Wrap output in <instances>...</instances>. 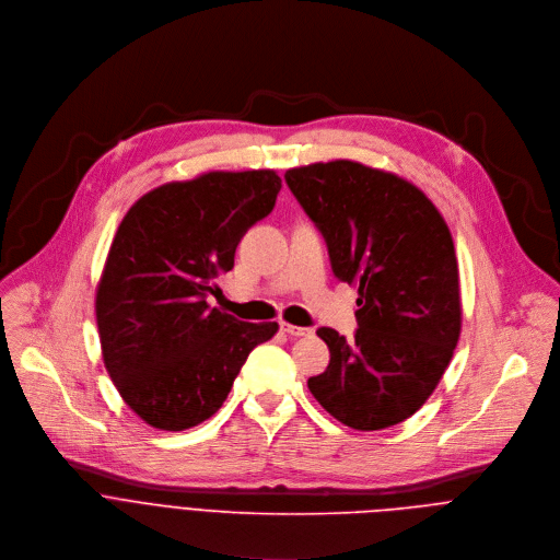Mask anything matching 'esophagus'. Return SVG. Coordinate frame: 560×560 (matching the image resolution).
Instances as JSON below:
<instances>
[{
  "mask_svg": "<svg viewBox=\"0 0 560 560\" xmlns=\"http://www.w3.org/2000/svg\"><path fill=\"white\" fill-rule=\"evenodd\" d=\"M280 328L291 335V338H306V335H311L313 330L306 328V326H295V324H289V322H280Z\"/></svg>",
  "mask_w": 560,
  "mask_h": 560,
  "instance_id": "obj_1",
  "label": "esophagus"
}]
</instances>
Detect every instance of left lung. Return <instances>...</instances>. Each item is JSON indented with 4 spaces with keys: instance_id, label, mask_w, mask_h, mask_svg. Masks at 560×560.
<instances>
[{
    "instance_id": "left-lung-1",
    "label": "left lung",
    "mask_w": 560,
    "mask_h": 560,
    "mask_svg": "<svg viewBox=\"0 0 560 560\" xmlns=\"http://www.w3.org/2000/svg\"><path fill=\"white\" fill-rule=\"evenodd\" d=\"M284 178L322 232L332 273L358 284L355 340L317 328L330 362L308 390L349 428L395 425L425 404L459 342L453 234L417 185L386 170L338 159Z\"/></svg>"
}]
</instances>
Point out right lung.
Wrapping results in <instances>:
<instances>
[{
	"label": "right lung",
	"mask_w": 560,
	"mask_h": 560,
	"mask_svg": "<svg viewBox=\"0 0 560 560\" xmlns=\"http://www.w3.org/2000/svg\"><path fill=\"white\" fill-rule=\"evenodd\" d=\"M280 187L273 170L207 172L154 187L124 215L94 311L105 371L148 425L178 432L209 419L278 332V322H241L207 298Z\"/></svg>",
	"instance_id": "obj_1"
}]
</instances>
